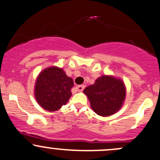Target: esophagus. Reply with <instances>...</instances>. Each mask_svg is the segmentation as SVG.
Wrapping results in <instances>:
<instances>
[{"instance_id": "obj_1", "label": "esophagus", "mask_w": 160, "mask_h": 160, "mask_svg": "<svg viewBox=\"0 0 160 160\" xmlns=\"http://www.w3.org/2000/svg\"><path fill=\"white\" fill-rule=\"evenodd\" d=\"M76 88H77V91H78V92H82V91H83V89H84V88H85V86L79 85V86H77Z\"/></svg>"}]
</instances>
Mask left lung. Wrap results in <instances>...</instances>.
I'll use <instances>...</instances> for the list:
<instances>
[{
    "label": "left lung",
    "instance_id": "obj_1",
    "mask_svg": "<svg viewBox=\"0 0 160 160\" xmlns=\"http://www.w3.org/2000/svg\"><path fill=\"white\" fill-rule=\"evenodd\" d=\"M83 92L90 102L91 108L100 116H109L118 111L125 99L124 83L110 76H102Z\"/></svg>",
    "mask_w": 160,
    "mask_h": 160
}]
</instances>
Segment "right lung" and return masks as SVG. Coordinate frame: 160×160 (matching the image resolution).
Wrapping results in <instances>:
<instances>
[{
  "label": "right lung",
  "mask_w": 160,
  "mask_h": 160,
  "mask_svg": "<svg viewBox=\"0 0 160 160\" xmlns=\"http://www.w3.org/2000/svg\"><path fill=\"white\" fill-rule=\"evenodd\" d=\"M73 79L57 67L46 68L38 76L35 96L44 109L54 112L65 105L71 96Z\"/></svg>",
  "instance_id": "right-lung-1"
}]
</instances>
